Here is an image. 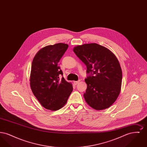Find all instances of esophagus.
Listing matches in <instances>:
<instances>
[{"mask_svg":"<svg viewBox=\"0 0 147 147\" xmlns=\"http://www.w3.org/2000/svg\"><path fill=\"white\" fill-rule=\"evenodd\" d=\"M79 82H80V80H79V81H74L73 82L74 84H75V85H77Z\"/></svg>","mask_w":147,"mask_h":147,"instance_id":"34e87169","label":"esophagus"}]
</instances>
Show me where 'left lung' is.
<instances>
[{
  "instance_id": "left-lung-1",
  "label": "left lung",
  "mask_w": 147,
  "mask_h": 147,
  "mask_svg": "<svg viewBox=\"0 0 147 147\" xmlns=\"http://www.w3.org/2000/svg\"><path fill=\"white\" fill-rule=\"evenodd\" d=\"M73 51L86 65V73H91L85 79V101L96 110L109 108L117 100L121 89L122 73L117 57L95 43L77 46Z\"/></svg>"
}]
</instances>
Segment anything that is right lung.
<instances>
[{
  "label": "right lung",
  "mask_w": 147,
  "mask_h": 147,
  "mask_svg": "<svg viewBox=\"0 0 147 147\" xmlns=\"http://www.w3.org/2000/svg\"><path fill=\"white\" fill-rule=\"evenodd\" d=\"M68 47L65 43L49 45L39 50L31 65L30 85L43 107L56 111L63 107L73 91V85L62 77L58 63Z\"/></svg>",
  "instance_id": "1"
}]
</instances>
